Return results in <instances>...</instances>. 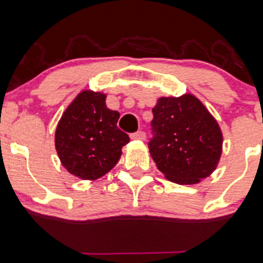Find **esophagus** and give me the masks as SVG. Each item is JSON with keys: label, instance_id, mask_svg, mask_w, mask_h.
<instances>
[{"label": "esophagus", "instance_id": "1", "mask_svg": "<svg viewBox=\"0 0 263 263\" xmlns=\"http://www.w3.org/2000/svg\"><path fill=\"white\" fill-rule=\"evenodd\" d=\"M131 139L142 141V140L146 139V135H145V132H143V131H137V132H135V134H131Z\"/></svg>", "mask_w": 263, "mask_h": 263}]
</instances>
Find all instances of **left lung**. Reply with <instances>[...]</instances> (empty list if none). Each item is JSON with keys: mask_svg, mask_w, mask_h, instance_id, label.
<instances>
[{"mask_svg": "<svg viewBox=\"0 0 263 263\" xmlns=\"http://www.w3.org/2000/svg\"><path fill=\"white\" fill-rule=\"evenodd\" d=\"M148 148L167 180L197 184L217 167L222 132L214 117L192 95L162 97L153 108Z\"/></svg>", "mask_w": 263, "mask_h": 263, "instance_id": "1", "label": "left lung"}]
</instances>
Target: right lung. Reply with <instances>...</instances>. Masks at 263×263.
Segmentation results:
<instances>
[{
    "label": "right lung",
    "instance_id": "add662e5",
    "mask_svg": "<svg viewBox=\"0 0 263 263\" xmlns=\"http://www.w3.org/2000/svg\"><path fill=\"white\" fill-rule=\"evenodd\" d=\"M120 113L106 106V95L83 90L65 109L55 131L63 166L83 180H96L120 160L128 135L117 127Z\"/></svg>",
    "mask_w": 263,
    "mask_h": 263
}]
</instances>
